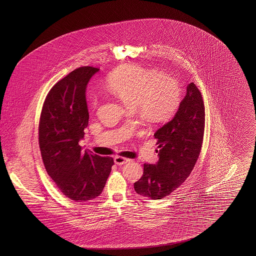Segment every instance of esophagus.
<instances>
[{
    "label": "esophagus",
    "mask_w": 256,
    "mask_h": 256,
    "mask_svg": "<svg viewBox=\"0 0 256 256\" xmlns=\"http://www.w3.org/2000/svg\"><path fill=\"white\" fill-rule=\"evenodd\" d=\"M130 159L126 158H122V156H116L114 158V162L115 164L117 165H122V164H126L128 162H130Z\"/></svg>",
    "instance_id": "1"
}]
</instances>
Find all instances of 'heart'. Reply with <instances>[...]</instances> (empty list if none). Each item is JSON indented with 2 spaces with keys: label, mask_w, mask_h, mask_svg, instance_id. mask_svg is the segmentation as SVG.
<instances>
[{
  "label": "heart",
  "mask_w": 256,
  "mask_h": 256,
  "mask_svg": "<svg viewBox=\"0 0 256 256\" xmlns=\"http://www.w3.org/2000/svg\"><path fill=\"white\" fill-rule=\"evenodd\" d=\"M111 93L130 108H138L150 121H164L170 117L180 102V89L168 76L139 65L128 64L116 69L106 78ZM98 98H92V106Z\"/></svg>",
  "instance_id": "1"
}]
</instances>
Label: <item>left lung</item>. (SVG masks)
<instances>
[{"label": "left lung", "mask_w": 256, "mask_h": 256, "mask_svg": "<svg viewBox=\"0 0 256 256\" xmlns=\"http://www.w3.org/2000/svg\"><path fill=\"white\" fill-rule=\"evenodd\" d=\"M204 121L202 94L194 82H190L174 118L154 134L158 161L156 164H144L142 178L134 183L137 194L160 200L186 180L200 152Z\"/></svg>", "instance_id": "8db88e82"}]
</instances>
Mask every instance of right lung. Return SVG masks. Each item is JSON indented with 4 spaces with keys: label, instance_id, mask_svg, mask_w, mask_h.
<instances>
[{
    "label": "right lung",
    "instance_id": "add662e5",
    "mask_svg": "<svg viewBox=\"0 0 256 256\" xmlns=\"http://www.w3.org/2000/svg\"><path fill=\"white\" fill-rule=\"evenodd\" d=\"M98 70L80 67L56 82L39 121V146L46 170L63 195L78 202L100 196L114 164L112 158L82 150L78 145L89 120L86 86Z\"/></svg>",
    "mask_w": 256,
    "mask_h": 256
}]
</instances>
